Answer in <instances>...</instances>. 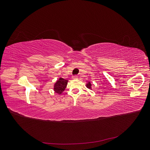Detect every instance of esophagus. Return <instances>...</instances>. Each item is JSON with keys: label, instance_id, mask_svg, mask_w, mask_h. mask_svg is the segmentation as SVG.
I'll use <instances>...</instances> for the list:
<instances>
[{"label": "esophagus", "instance_id": "34e87169", "mask_svg": "<svg viewBox=\"0 0 150 150\" xmlns=\"http://www.w3.org/2000/svg\"><path fill=\"white\" fill-rule=\"evenodd\" d=\"M78 76H72V79H78Z\"/></svg>", "mask_w": 150, "mask_h": 150}]
</instances>
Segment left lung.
<instances>
[{
  "mask_svg": "<svg viewBox=\"0 0 150 150\" xmlns=\"http://www.w3.org/2000/svg\"><path fill=\"white\" fill-rule=\"evenodd\" d=\"M86 87H87V88H88V89H89L91 90L92 89V88H91L92 84H91V83L90 81H88V82L87 83V84H86Z\"/></svg>",
  "mask_w": 150,
  "mask_h": 150,
  "instance_id": "obj_1",
  "label": "left lung"
}]
</instances>
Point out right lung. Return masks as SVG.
Here are the masks:
<instances>
[{
  "instance_id": "1",
  "label": "right lung",
  "mask_w": 150,
  "mask_h": 150,
  "mask_svg": "<svg viewBox=\"0 0 150 150\" xmlns=\"http://www.w3.org/2000/svg\"><path fill=\"white\" fill-rule=\"evenodd\" d=\"M68 80L64 79L62 78H59L54 85V92L58 94H61L62 92L65 90L67 85Z\"/></svg>"
}]
</instances>
